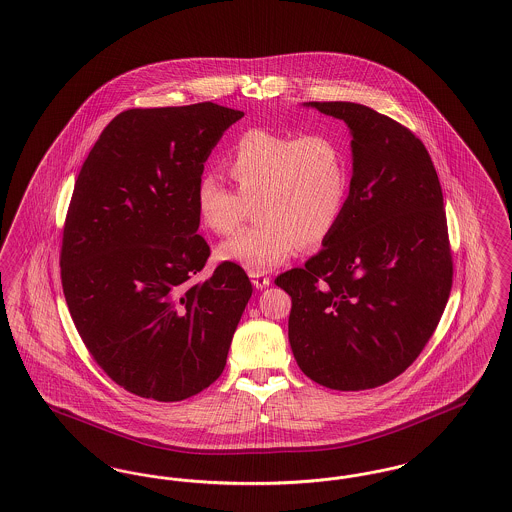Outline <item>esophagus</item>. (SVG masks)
I'll return each mask as SVG.
<instances>
[{
    "label": "esophagus",
    "mask_w": 512,
    "mask_h": 512,
    "mask_svg": "<svg viewBox=\"0 0 512 512\" xmlns=\"http://www.w3.org/2000/svg\"><path fill=\"white\" fill-rule=\"evenodd\" d=\"M249 276H251V282H253V286L257 290H263V288H267L268 284H270V278H268L267 274H263V272H249Z\"/></svg>",
    "instance_id": "34e87169"
}]
</instances>
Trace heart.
I'll return each mask as SVG.
<instances>
[{
  "instance_id": "1",
  "label": "heart",
  "mask_w": 512,
  "mask_h": 512,
  "mask_svg": "<svg viewBox=\"0 0 512 512\" xmlns=\"http://www.w3.org/2000/svg\"><path fill=\"white\" fill-rule=\"evenodd\" d=\"M236 184L203 174L195 186V211L217 236L232 234L255 203V226L226 240L217 259L249 272H267L292 259L299 245L315 247L336 230L349 190L345 151L324 132L286 134L247 128L222 155Z\"/></svg>"
}]
</instances>
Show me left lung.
<instances>
[{
  "mask_svg": "<svg viewBox=\"0 0 512 512\" xmlns=\"http://www.w3.org/2000/svg\"><path fill=\"white\" fill-rule=\"evenodd\" d=\"M347 124L353 176L336 230L290 293L288 338L299 368L330 390L382 386L432 338L453 284L438 172L409 128L351 101H309Z\"/></svg>",
  "mask_w": 512,
  "mask_h": 512,
  "instance_id": "left-lung-1",
  "label": "left lung"
}]
</instances>
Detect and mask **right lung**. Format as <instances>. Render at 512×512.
<instances>
[{"label": "right lung", "mask_w": 512, "mask_h": 512, "mask_svg": "<svg viewBox=\"0 0 512 512\" xmlns=\"http://www.w3.org/2000/svg\"><path fill=\"white\" fill-rule=\"evenodd\" d=\"M242 117L211 101L128 109L105 126L76 178L63 293L94 361L140 397L169 403L209 388L253 292L232 263L192 282L211 255L197 234L195 186Z\"/></svg>", "instance_id": "right-lung-1"}]
</instances>
